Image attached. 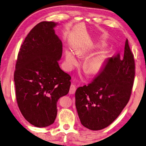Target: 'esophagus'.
Segmentation results:
<instances>
[{"label": "esophagus", "mask_w": 146, "mask_h": 146, "mask_svg": "<svg viewBox=\"0 0 146 146\" xmlns=\"http://www.w3.org/2000/svg\"><path fill=\"white\" fill-rule=\"evenodd\" d=\"M76 86L73 84H71L70 87V90H69V94H74L76 92Z\"/></svg>", "instance_id": "1"}]
</instances>
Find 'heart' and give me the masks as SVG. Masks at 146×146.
Instances as JSON below:
<instances>
[{"mask_svg":"<svg viewBox=\"0 0 146 146\" xmlns=\"http://www.w3.org/2000/svg\"><path fill=\"white\" fill-rule=\"evenodd\" d=\"M65 57L67 65L69 67H72L76 64L77 60L75 55L70 51L67 50L65 52ZM102 66V62L99 58H93L88 62L86 65V70L91 74H96L100 70Z\"/></svg>","mask_w":146,"mask_h":146,"instance_id":"b5f03b06","label":"heart"}]
</instances>
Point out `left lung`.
<instances>
[{
	"instance_id": "1",
	"label": "left lung",
	"mask_w": 146,
	"mask_h": 146,
	"mask_svg": "<svg viewBox=\"0 0 146 146\" xmlns=\"http://www.w3.org/2000/svg\"><path fill=\"white\" fill-rule=\"evenodd\" d=\"M135 74L134 57L127 39L123 57L118 53L109 58L93 81L77 89L76 106L82 125L99 130L113 122L130 100Z\"/></svg>"
}]
</instances>
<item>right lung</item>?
<instances>
[{
	"label": "right lung",
	"mask_w": 146,
	"mask_h": 146,
	"mask_svg": "<svg viewBox=\"0 0 146 146\" xmlns=\"http://www.w3.org/2000/svg\"><path fill=\"white\" fill-rule=\"evenodd\" d=\"M56 23L43 21L29 31L17 55L14 80L17 105L29 123L37 127L53 123L59 98L68 94L71 77L58 63L62 43Z\"/></svg>",
	"instance_id": "obj_1"
}]
</instances>
